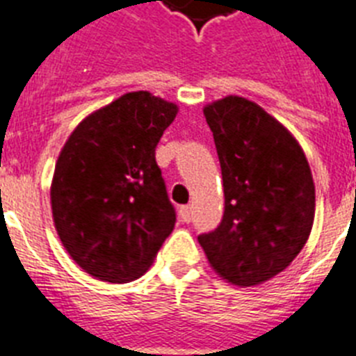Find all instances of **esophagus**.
<instances>
[{
    "instance_id": "esophagus-1",
    "label": "esophagus",
    "mask_w": 356,
    "mask_h": 356,
    "mask_svg": "<svg viewBox=\"0 0 356 356\" xmlns=\"http://www.w3.org/2000/svg\"><path fill=\"white\" fill-rule=\"evenodd\" d=\"M179 217H181L184 222H190V220H192V206H181V208H179Z\"/></svg>"
}]
</instances>
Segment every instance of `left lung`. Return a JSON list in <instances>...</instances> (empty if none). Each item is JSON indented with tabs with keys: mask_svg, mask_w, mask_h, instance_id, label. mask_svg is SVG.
<instances>
[{
	"mask_svg": "<svg viewBox=\"0 0 356 356\" xmlns=\"http://www.w3.org/2000/svg\"><path fill=\"white\" fill-rule=\"evenodd\" d=\"M202 112L219 155L224 215L197 238L215 273L257 286L286 270L312 234V170L288 128L253 101L228 95Z\"/></svg>",
	"mask_w": 356,
	"mask_h": 356,
	"instance_id": "1",
	"label": "left lung"
}]
</instances>
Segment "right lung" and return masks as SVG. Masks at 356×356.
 <instances>
[{"label": "right lung", "mask_w": 356, "mask_h": 356, "mask_svg": "<svg viewBox=\"0 0 356 356\" xmlns=\"http://www.w3.org/2000/svg\"><path fill=\"white\" fill-rule=\"evenodd\" d=\"M177 104L139 90L83 119L54 170V224L68 255L104 282L139 279L175 226L155 146Z\"/></svg>", "instance_id": "add662e5"}]
</instances>
